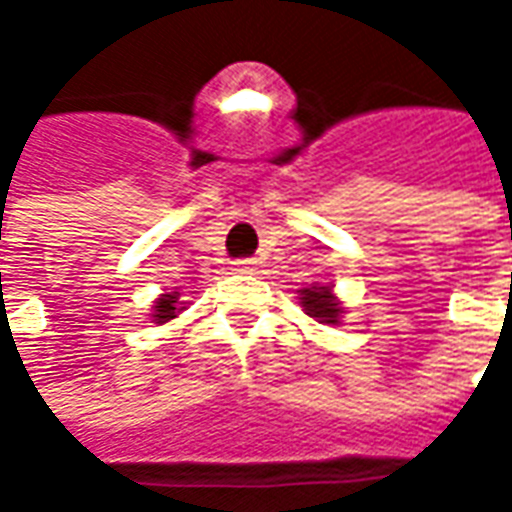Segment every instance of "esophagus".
<instances>
[{"mask_svg": "<svg viewBox=\"0 0 512 512\" xmlns=\"http://www.w3.org/2000/svg\"><path fill=\"white\" fill-rule=\"evenodd\" d=\"M255 268V260L252 257H241V260H235V271H252Z\"/></svg>", "mask_w": 512, "mask_h": 512, "instance_id": "34e87169", "label": "esophagus"}]
</instances>
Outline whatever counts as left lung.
<instances>
[{"label":"left lung","mask_w":512,"mask_h":512,"mask_svg":"<svg viewBox=\"0 0 512 512\" xmlns=\"http://www.w3.org/2000/svg\"><path fill=\"white\" fill-rule=\"evenodd\" d=\"M301 304L310 318H318L321 323H337V315H340V307L334 304L332 293L323 288H307L301 293Z\"/></svg>","instance_id":"1"}]
</instances>
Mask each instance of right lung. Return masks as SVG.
Listing matches in <instances>:
<instances>
[{
    "instance_id": "right-lung-1",
    "label": "right lung",
    "mask_w": 512,
    "mask_h": 512,
    "mask_svg": "<svg viewBox=\"0 0 512 512\" xmlns=\"http://www.w3.org/2000/svg\"><path fill=\"white\" fill-rule=\"evenodd\" d=\"M178 296H164V299H158L156 301V323H167L175 318V304H178Z\"/></svg>"
}]
</instances>
